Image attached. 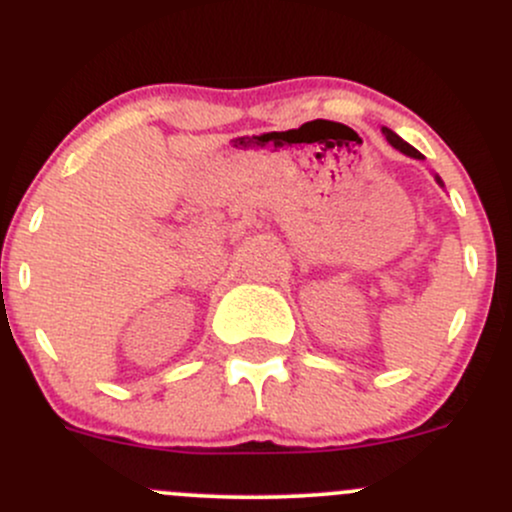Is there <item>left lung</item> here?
Returning <instances> with one entry per match:
<instances>
[{"instance_id":"8db88e82","label":"left lung","mask_w":512,"mask_h":512,"mask_svg":"<svg viewBox=\"0 0 512 512\" xmlns=\"http://www.w3.org/2000/svg\"><path fill=\"white\" fill-rule=\"evenodd\" d=\"M383 132H385L387 142H390V144H392V147H395V149H400V152H402V154H407V157H414V159H422V154H419V152H417V149H414V147H410V144H407V142H405V139H400V137H397V134H395V132H392V129H387V127H383Z\"/></svg>"}]
</instances>
